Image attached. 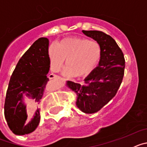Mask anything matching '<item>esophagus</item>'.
I'll return each instance as SVG.
<instances>
[{"label": "esophagus", "instance_id": "obj_1", "mask_svg": "<svg viewBox=\"0 0 147 147\" xmlns=\"http://www.w3.org/2000/svg\"><path fill=\"white\" fill-rule=\"evenodd\" d=\"M49 78L50 79V80H52V79H57V78H59V76L54 74H51L49 75Z\"/></svg>", "mask_w": 147, "mask_h": 147}]
</instances>
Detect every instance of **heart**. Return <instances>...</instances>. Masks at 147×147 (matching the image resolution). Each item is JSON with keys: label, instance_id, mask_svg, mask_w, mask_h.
<instances>
[{"label": "heart", "instance_id": "obj_1", "mask_svg": "<svg viewBox=\"0 0 147 147\" xmlns=\"http://www.w3.org/2000/svg\"><path fill=\"white\" fill-rule=\"evenodd\" d=\"M101 47L95 40L83 37L63 39L49 49L51 68L58 71L65 61V74L67 76L82 77L93 71L101 59Z\"/></svg>", "mask_w": 147, "mask_h": 147}]
</instances>
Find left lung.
I'll use <instances>...</instances> for the list:
<instances>
[{
    "instance_id": "8db88e82",
    "label": "left lung",
    "mask_w": 147,
    "mask_h": 147,
    "mask_svg": "<svg viewBox=\"0 0 147 147\" xmlns=\"http://www.w3.org/2000/svg\"><path fill=\"white\" fill-rule=\"evenodd\" d=\"M82 32L99 44L101 59L84 82L68 81L67 85L77 95L76 106L85 113H94L117 93L124 78L125 59L121 49L110 35L100 31Z\"/></svg>"
}]
</instances>
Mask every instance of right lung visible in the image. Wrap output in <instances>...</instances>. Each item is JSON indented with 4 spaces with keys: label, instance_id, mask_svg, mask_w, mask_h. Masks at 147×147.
Returning a JSON list of instances; mask_svg holds the SVG:
<instances>
[{
    "label": "right lung",
    "instance_id": "1",
    "mask_svg": "<svg viewBox=\"0 0 147 147\" xmlns=\"http://www.w3.org/2000/svg\"><path fill=\"white\" fill-rule=\"evenodd\" d=\"M49 41L40 37L22 56L10 78L6 94L4 115L11 132L18 136L29 134L40 121V109L37 104L43 96L49 79ZM25 94L36 103L35 111L28 117L22 102Z\"/></svg>",
    "mask_w": 147,
    "mask_h": 147
}]
</instances>
